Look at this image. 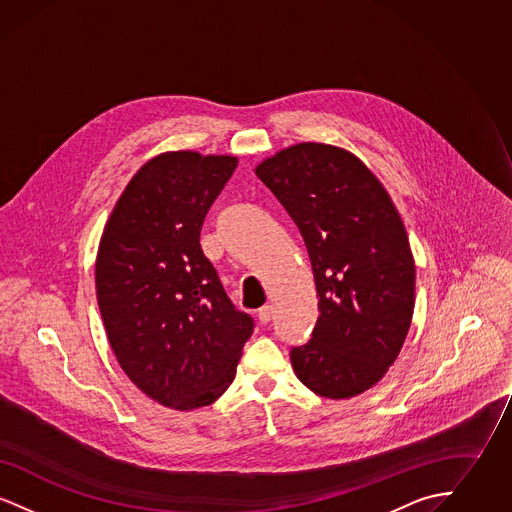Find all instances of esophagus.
Here are the masks:
<instances>
[{
  "instance_id": "1",
  "label": "esophagus",
  "mask_w": 512,
  "mask_h": 512,
  "mask_svg": "<svg viewBox=\"0 0 512 512\" xmlns=\"http://www.w3.org/2000/svg\"><path fill=\"white\" fill-rule=\"evenodd\" d=\"M257 317H259L261 324L270 322V318H272V305H263V307L257 311Z\"/></svg>"
}]
</instances>
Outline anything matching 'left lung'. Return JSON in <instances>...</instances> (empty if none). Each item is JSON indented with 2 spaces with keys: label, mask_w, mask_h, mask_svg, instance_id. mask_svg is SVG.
Returning a JSON list of instances; mask_svg holds the SVG:
<instances>
[{
  "label": "left lung",
  "mask_w": 512,
  "mask_h": 512,
  "mask_svg": "<svg viewBox=\"0 0 512 512\" xmlns=\"http://www.w3.org/2000/svg\"><path fill=\"white\" fill-rule=\"evenodd\" d=\"M297 224L318 295L311 341L290 353L320 397L376 386L397 359L414 311V259L390 194L343 147L301 142L255 167Z\"/></svg>",
  "instance_id": "obj_1"
}]
</instances>
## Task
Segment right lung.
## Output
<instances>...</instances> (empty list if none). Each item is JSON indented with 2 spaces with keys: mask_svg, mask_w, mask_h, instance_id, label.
<instances>
[{
  "mask_svg": "<svg viewBox=\"0 0 512 512\" xmlns=\"http://www.w3.org/2000/svg\"><path fill=\"white\" fill-rule=\"evenodd\" d=\"M236 167L234 155L190 149L149 159L99 240L96 293L109 345L138 390L176 411L207 407L228 390L253 332L199 245Z\"/></svg>",
  "mask_w": 512,
  "mask_h": 512,
  "instance_id": "right-lung-1",
  "label": "right lung"
}]
</instances>
